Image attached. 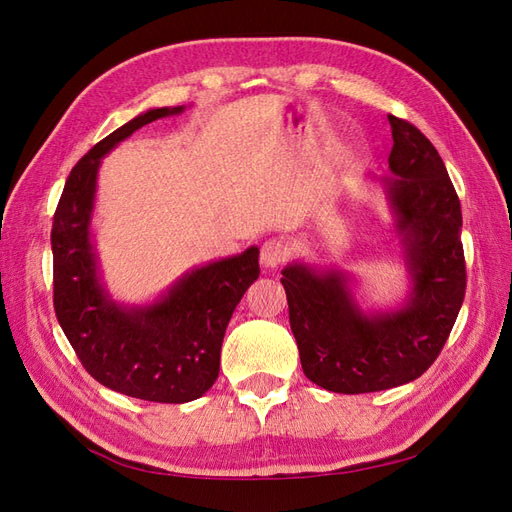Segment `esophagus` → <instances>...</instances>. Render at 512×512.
Here are the masks:
<instances>
[{
	"mask_svg": "<svg viewBox=\"0 0 512 512\" xmlns=\"http://www.w3.org/2000/svg\"><path fill=\"white\" fill-rule=\"evenodd\" d=\"M288 256H290V247L282 239H269L260 250V262H262V267H267V269L280 267Z\"/></svg>",
	"mask_w": 512,
	"mask_h": 512,
	"instance_id": "esophagus-1",
	"label": "esophagus"
}]
</instances>
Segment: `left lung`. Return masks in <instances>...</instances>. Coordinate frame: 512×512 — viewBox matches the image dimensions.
Instances as JSON below:
<instances>
[{
	"mask_svg": "<svg viewBox=\"0 0 512 512\" xmlns=\"http://www.w3.org/2000/svg\"><path fill=\"white\" fill-rule=\"evenodd\" d=\"M393 149L380 185L408 290L393 307H363L359 282L335 265L294 260L282 271L303 374L359 395L416 380L438 359L466 294L461 205L429 138L389 115Z\"/></svg>",
	"mask_w": 512,
	"mask_h": 512,
	"instance_id": "left-lung-1",
	"label": "left lung"
}]
</instances>
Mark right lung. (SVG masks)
<instances>
[{"label":"right lung","instance_id":"1","mask_svg":"<svg viewBox=\"0 0 512 512\" xmlns=\"http://www.w3.org/2000/svg\"><path fill=\"white\" fill-rule=\"evenodd\" d=\"M183 111L149 108L102 138L72 168L51 230L55 314L76 356L106 389L158 404H185L211 389L232 312L260 275L252 245L185 271L141 305L113 299L104 282L94 235L102 158L147 123Z\"/></svg>","mask_w":512,"mask_h":512}]
</instances>
